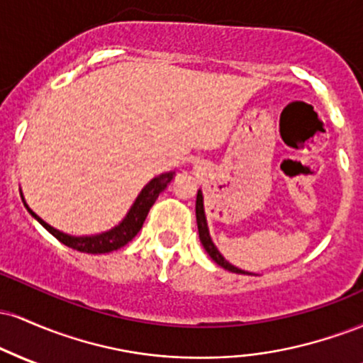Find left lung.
Here are the masks:
<instances>
[{
  "label": "left lung",
  "mask_w": 363,
  "mask_h": 363,
  "mask_svg": "<svg viewBox=\"0 0 363 363\" xmlns=\"http://www.w3.org/2000/svg\"><path fill=\"white\" fill-rule=\"evenodd\" d=\"M196 222H198V232H199V240H201L203 247L208 252V256L213 259L216 264L222 266L223 269H228L232 273H242V274H254V273H247L244 269L237 268V266L230 264L225 257L220 254L216 245L213 244L210 237V230H208V222H206V215H205V203H203V193L201 189L198 191V196H196Z\"/></svg>",
  "instance_id": "left-lung-1"
}]
</instances>
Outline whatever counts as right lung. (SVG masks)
Returning <instances> with one entry per match:
<instances>
[{"label": "right lung", "mask_w": 363, "mask_h": 363, "mask_svg": "<svg viewBox=\"0 0 363 363\" xmlns=\"http://www.w3.org/2000/svg\"><path fill=\"white\" fill-rule=\"evenodd\" d=\"M174 176H176V172H165V174H160V176L153 177L152 181L141 189V193L138 194V198L135 199V203H133L131 208H129L126 216H124L116 227H112L111 230H106L102 232V234H95V235H69V234H65V232L57 230V228H54L48 222H44L39 215L34 213V211L28 208V205L23 199L22 191H20V196H22V201L25 208L28 210V213L34 216L37 222L43 225L49 234L56 237L60 242L68 245V247L72 249H77V251L80 252L106 254V252L118 251V249L124 247L133 237L138 234L140 228L143 227V222L145 218H147L150 208H152L153 203L157 201L158 194H160L162 191L167 189V186L170 184V181H172Z\"/></svg>", "instance_id": "add662e5"}]
</instances>
